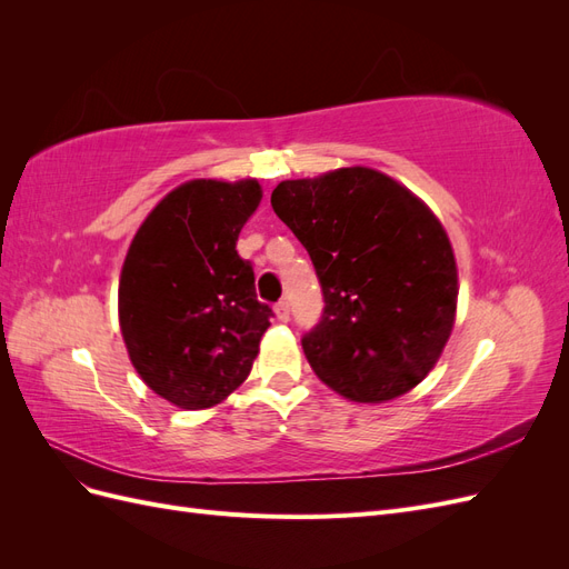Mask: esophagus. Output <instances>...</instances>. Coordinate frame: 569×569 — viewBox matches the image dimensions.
<instances>
[{"label": "esophagus", "instance_id": "obj_1", "mask_svg": "<svg viewBox=\"0 0 569 569\" xmlns=\"http://www.w3.org/2000/svg\"><path fill=\"white\" fill-rule=\"evenodd\" d=\"M274 316H278V320L287 322V320H289V316H291V311H289V303H287V301H280L278 306H274Z\"/></svg>", "mask_w": 569, "mask_h": 569}]
</instances>
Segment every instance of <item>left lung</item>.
<instances>
[{
  "label": "left lung",
  "instance_id": "obj_1",
  "mask_svg": "<svg viewBox=\"0 0 569 569\" xmlns=\"http://www.w3.org/2000/svg\"><path fill=\"white\" fill-rule=\"evenodd\" d=\"M270 203L322 287L320 322L301 339L320 380L358 403L420 385L451 337L458 301L456 258L437 216L363 166L284 180Z\"/></svg>",
  "mask_w": 569,
  "mask_h": 569
}]
</instances>
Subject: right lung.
<instances>
[{"label":"right lung","instance_id":"obj_1","mask_svg":"<svg viewBox=\"0 0 569 569\" xmlns=\"http://www.w3.org/2000/svg\"><path fill=\"white\" fill-rule=\"evenodd\" d=\"M256 180H189L166 194L128 249L118 318L134 370L184 410L220 403L253 366L272 308L256 299L237 237L261 203Z\"/></svg>","mask_w":569,"mask_h":569}]
</instances>
